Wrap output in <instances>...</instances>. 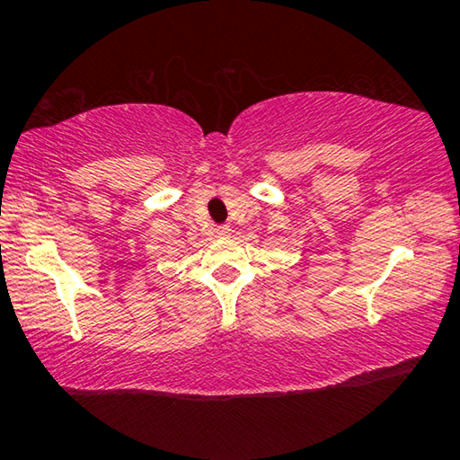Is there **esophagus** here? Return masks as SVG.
I'll return each instance as SVG.
<instances>
[{
	"label": "esophagus",
	"instance_id": "obj_1",
	"mask_svg": "<svg viewBox=\"0 0 460 460\" xmlns=\"http://www.w3.org/2000/svg\"><path fill=\"white\" fill-rule=\"evenodd\" d=\"M229 235H231V227H229V225H219V227H217V237L227 239Z\"/></svg>",
	"mask_w": 460,
	"mask_h": 460
}]
</instances>
